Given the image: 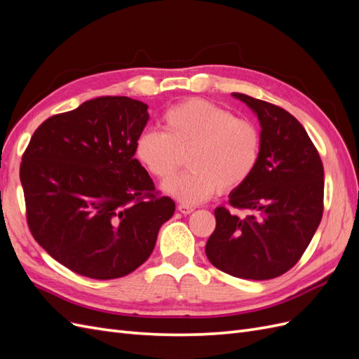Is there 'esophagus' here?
I'll return each instance as SVG.
<instances>
[{
    "mask_svg": "<svg viewBox=\"0 0 359 359\" xmlns=\"http://www.w3.org/2000/svg\"><path fill=\"white\" fill-rule=\"evenodd\" d=\"M178 211L180 212H182L184 215H187V214H191L193 211H194V208L191 205H186V203H180L178 205Z\"/></svg>",
    "mask_w": 359,
    "mask_h": 359,
    "instance_id": "esophagus-1",
    "label": "esophagus"
}]
</instances>
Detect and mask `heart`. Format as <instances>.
Returning a JSON list of instances; mask_svg holds the SVG:
<instances>
[{
    "mask_svg": "<svg viewBox=\"0 0 359 359\" xmlns=\"http://www.w3.org/2000/svg\"><path fill=\"white\" fill-rule=\"evenodd\" d=\"M163 132L145 130L135 142V156L151 175L168 180L182 165L189 169L163 189L186 203L210 199L217 190L231 191L252 177L260 156V133L244 118L208 100L190 99L169 107Z\"/></svg>",
    "mask_w": 359,
    "mask_h": 359,
    "instance_id": "heart-1",
    "label": "heart"
}]
</instances>
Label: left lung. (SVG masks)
<instances>
[{
    "instance_id": "8db88e82",
    "label": "left lung",
    "mask_w": 359,
    "mask_h": 359,
    "mask_svg": "<svg viewBox=\"0 0 359 359\" xmlns=\"http://www.w3.org/2000/svg\"><path fill=\"white\" fill-rule=\"evenodd\" d=\"M260 123L255 172L215 208V231L205 247L226 274L269 280L285 274L306 252L323 212V165L306 128L283 107L233 93Z\"/></svg>"
}]
</instances>
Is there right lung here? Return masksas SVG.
I'll use <instances>...</instances> for the list:
<instances>
[{
    "label": "right lung",
    "mask_w": 359,
    "mask_h": 359,
    "mask_svg": "<svg viewBox=\"0 0 359 359\" xmlns=\"http://www.w3.org/2000/svg\"><path fill=\"white\" fill-rule=\"evenodd\" d=\"M148 104L97 97L36 130L20 163L34 240L73 273L124 277L153 253L175 202L160 196L135 158Z\"/></svg>",
    "instance_id": "add662e5"
}]
</instances>
